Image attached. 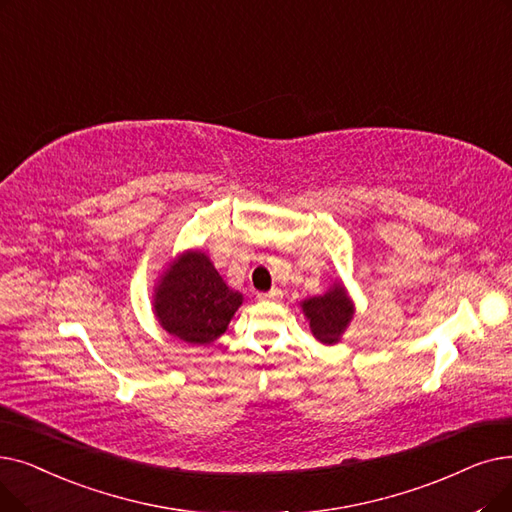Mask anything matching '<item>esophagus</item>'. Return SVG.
<instances>
[{
    "instance_id": "obj_1",
    "label": "esophagus",
    "mask_w": 512,
    "mask_h": 512,
    "mask_svg": "<svg viewBox=\"0 0 512 512\" xmlns=\"http://www.w3.org/2000/svg\"><path fill=\"white\" fill-rule=\"evenodd\" d=\"M261 301H278L280 297H282V293L278 291V288H272V291H268V293H259L257 295Z\"/></svg>"
}]
</instances>
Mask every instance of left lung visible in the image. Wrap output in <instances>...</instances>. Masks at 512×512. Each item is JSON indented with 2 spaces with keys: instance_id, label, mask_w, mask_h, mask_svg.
<instances>
[{
  "instance_id": "obj_1",
  "label": "left lung",
  "mask_w": 512,
  "mask_h": 512,
  "mask_svg": "<svg viewBox=\"0 0 512 512\" xmlns=\"http://www.w3.org/2000/svg\"><path fill=\"white\" fill-rule=\"evenodd\" d=\"M303 311L309 320V328L314 337L324 343H337L341 332L349 324L353 316V307L345 295L343 286H335L322 297H314L303 301Z\"/></svg>"
}]
</instances>
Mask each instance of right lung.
Here are the masks:
<instances>
[{
  "mask_svg": "<svg viewBox=\"0 0 512 512\" xmlns=\"http://www.w3.org/2000/svg\"><path fill=\"white\" fill-rule=\"evenodd\" d=\"M242 295L230 291L203 253L177 259L157 288L154 311L169 335L190 345H207L226 332Z\"/></svg>",
  "mask_w": 512,
  "mask_h": 512,
  "instance_id": "1",
  "label": "right lung"
}]
</instances>
